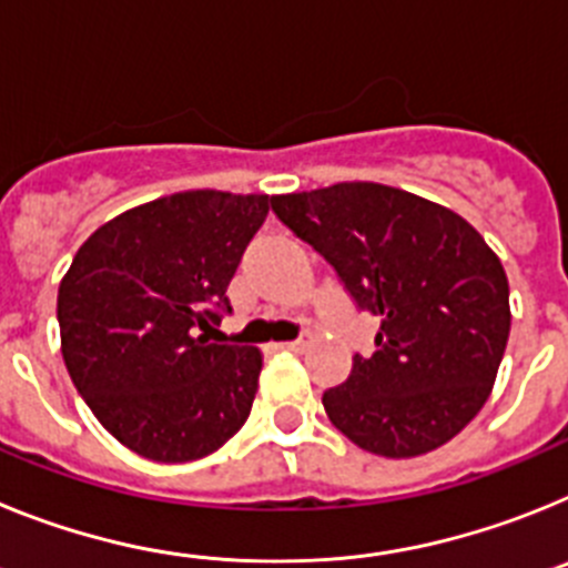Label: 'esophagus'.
Returning <instances> with one entry per match:
<instances>
[{
  "mask_svg": "<svg viewBox=\"0 0 568 568\" xmlns=\"http://www.w3.org/2000/svg\"><path fill=\"white\" fill-rule=\"evenodd\" d=\"M278 349H287V353H301V349H304V341L301 338L284 341V344H278Z\"/></svg>",
  "mask_w": 568,
  "mask_h": 568,
  "instance_id": "esophagus-1",
  "label": "esophagus"
}]
</instances>
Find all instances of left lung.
<instances>
[{"label": "left lung", "mask_w": 568, "mask_h": 568, "mask_svg": "<svg viewBox=\"0 0 568 568\" xmlns=\"http://www.w3.org/2000/svg\"><path fill=\"white\" fill-rule=\"evenodd\" d=\"M273 210L381 318L369 358L324 393L338 433L381 458L433 453L489 398L509 341V281L455 210L375 182L273 195Z\"/></svg>", "instance_id": "1"}]
</instances>
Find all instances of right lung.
Returning a JSON list of instances; mask_svg holds the SVG:
<instances>
[{
	"label": "right lung",
	"instance_id": "obj_1",
	"mask_svg": "<svg viewBox=\"0 0 568 568\" xmlns=\"http://www.w3.org/2000/svg\"><path fill=\"white\" fill-rule=\"evenodd\" d=\"M273 199L184 190L90 233L57 298L62 358L99 424L155 464L213 455L253 409L258 346L207 344Z\"/></svg>",
	"mask_w": 568,
	"mask_h": 568
}]
</instances>
